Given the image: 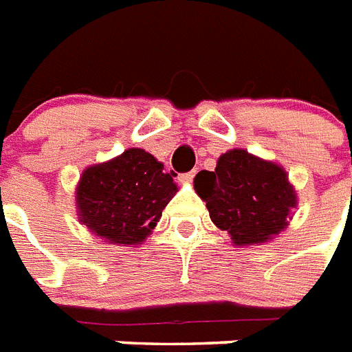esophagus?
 <instances>
[{"mask_svg":"<svg viewBox=\"0 0 352 352\" xmlns=\"http://www.w3.org/2000/svg\"><path fill=\"white\" fill-rule=\"evenodd\" d=\"M194 176H196V170H190V173H184V174H179L178 179L182 182V184H190L194 179Z\"/></svg>","mask_w":352,"mask_h":352,"instance_id":"obj_1","label":"esophagus"}]
</instances>
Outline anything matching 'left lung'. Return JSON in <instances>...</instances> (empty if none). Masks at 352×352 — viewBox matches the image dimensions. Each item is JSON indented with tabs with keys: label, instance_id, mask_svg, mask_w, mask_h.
<instances>
[{
	"label": "left lung",
	"instance_id": "1",
	"mask_svg": "<svg viewBox=\"0 0 352 352\" xmlns=\"http://www.w3.org/2000/svg\"><path fill=\"white\" fill-rule=\"evenodd\" d=\"M194 189L212 223L227 230L234 245L271 241L287 227L298 204L287 173L243 148L221 154L214 173L196 174Z\"/></svg>",
	"mask_w": 352,
	"mask_h": 352
}]
</instances>
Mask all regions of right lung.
<instances>
[{"mask_svg": "<svg viewBox=\"0 0 352 352\" xmlns=\"http://www.w3.org/2000/svg\"><path fill=\"white\" fill-rule=\"evenodd\" d=\"M178 192L163 163L143 148H127L111 162L87 167L76 187L78 218L114 245H140Z\"/></svg>", "mask_w": 352, "mask_h": 352, "instance_id": "1", "label": "right lung"}]
</instances>
